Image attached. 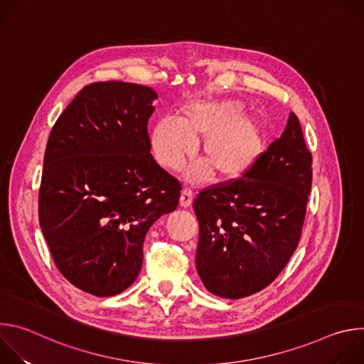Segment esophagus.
Masks as SVG:
<instances>
[{
	"instance_id": "esophagus-1",
	"label": "esophagus",
	"mask_w": 364,
	"mask_h": 364,
	"mask_svg": "<svg viewBox=\"0 0 364 364\" xmlns=\"http://www.w3.org/2000/svg\"><path fill=\"white\" fill-rule=\"evenodd\" d=\"M193 197H194V191H193L191 188L186 187V188L183 190V193H181V197H180V204H181V207H188V205H191Z\"/></svg>"
}]
</instances>
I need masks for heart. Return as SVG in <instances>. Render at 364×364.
<instances>
[{
    "label": "heart",
    "mask_w": 364,
    "mask_h": 364,
    "mask_svg": "<svg viewBox=\"0 0 364 364\" xmlns=\"http://www.w3.org/2000/svg\"><path fill=\"white\" fill-rule=\"evenodd\" d=\"M243 107L235 100L190 103L181 118L167 117L151 134V146L157 161L167 170L178 171L203 141L201 152L207 164L196 166L190 178L203 181L211 166L223 180L245 176L264 149L262 127L255 117L240 115Z\"/></svg>",
    "instance_id": "heart-1"
}]
</instances>
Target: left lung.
Segmentation results:
<instances>
[{"label": "left lung", "instance_id": "8db88e82", "mask_svg": "<svg viewBox=\"0 0 364 364\" xmlns=\"http://www.w3.org/2000/svg\"><path fill=\"white\" fill-rule=\"evenodd\" d=\"M313 184V155L294 112L242 177L194 198L197 272L212 294L239 299L267 288L295 252Z\"/></svg>", "mask_w": 364, "mask_h": 364}]
</instances>
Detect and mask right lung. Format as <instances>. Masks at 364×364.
Segmentation results:
<instances>
[{"label": "right lung", "instance_id": "add662e5", "mask_svg": "<svg viewBox=\"0 0 364 364\" xmlns=\"http://www.w3.org/2000/svg\"><path fill=\"white\" fill-rule=\"evenodd\" d=\"M155 97L136 83H90L48 135L40 228L60 274L95 296L136 279L148 229L178 205L181 183L149 152Z\"/></svg>", "mask_w": 364, "mask_h": 364}]
</instances>
